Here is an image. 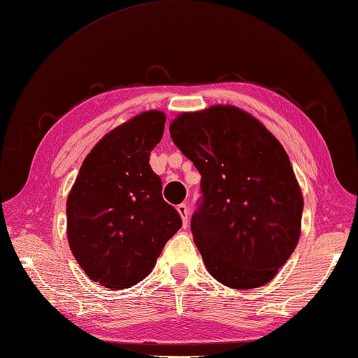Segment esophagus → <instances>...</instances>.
Here are the masks:
<instances>
[{"instance_id":"1","label":"esophagus","mask_w":358,"mask_h":358,"mask_svg":"<svg viewBox=\"0 0 358 358\" xmlns=\"http://www.w3.org/2000/svg\"><path fill=\"white\" fill-rule=\"evenodd\" d=\"M177 210H178L181 220H183V226L187 227V224H189V215H191V212H189V208L186 206V204H178Z\"/></svg>"}]
</instances>
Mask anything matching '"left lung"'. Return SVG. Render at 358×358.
Segmentation results:
<instances>
[{
    "mask_svg": "<svg viewBox=\"0 0 358 358\" xmlns=\"http://www.w3.org/2000/svg\"><path fill=\"white\" fill-rule=\"evenodd\" d=\"M169 132L201 175L191 229L206 269L232 289L269 283L301 234L303 194L285 148L232 104L181 112Z\"/></svg>",
    "mask_w": 358,
    "mask_h": 358,
    "instance_id": "obj_1",
    "label": "left lung"
}]
</instances>
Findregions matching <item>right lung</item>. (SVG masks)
<instances>
[{
	"instance_id": "1",
	"label": "right lung",
	"mask_w": 358,
	"mask_h": 358,
	"mask_svg": "<svg viewBox=\"0 0 358 358\" xmlns=\"http://www.w3.org/2000/svg\"><path fill=\"white\" fill-rule=\"evenodd\" d=\"M164 121L154 109L113 127L85 158L67 196L69 248L86 275L108 289L146 278L181 227L149 164Z\"/></svg>"
}]
</instances>
